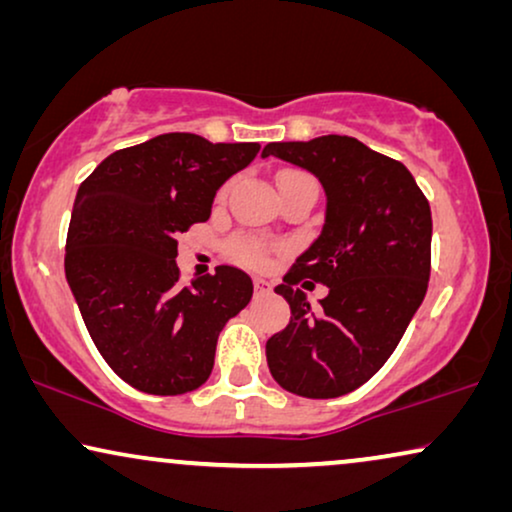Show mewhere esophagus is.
Masks as SVG:
<instances>
[{"mask_svg": "<svg viewBox=\"0 0 512 512\" xmlns=\"http://www.w3.org/2000/svg\"><path fill=\"white\" fill-rule=\"evenodd\" d=\"M254 291H256V298L268 296V293H270V282H268V279L256 277V279H254Z\"/></svg>", "mask_w": 512, "mask_h": 512, "instance_id": "esophagus-1", "label": "esophagus"}]
</instances>
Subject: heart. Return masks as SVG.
<instances>
[{"instance_id": "heart-1", "label": "heart", "mask_w": 512, "mask_h": 512, "mask_svg": "<svg viewBox=\"0 0 512 512\" xmlns=\"http://www.w3.org/2000/svg\"><path fill=\"white\" fill-rule=\"evenodd\" d=\"M291 174H303V172H284L282 177H291ZM268 251H270L268 244L258 240V237H242V240L235 242V256L240 258L242 263H249V265H263L265 258H268Z\"/></svg>"}]
</instances>
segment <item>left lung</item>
Instances as JSON below:
<instances>
[{
  "label": "left lung",
  "instance_id": "left-lung-1",
  "mask_svg": "<svg viewBox=\"0 0 512 512\" xmlns=\"http://www.w3.org/2000/svg\"><path fill=\"white\" fill-rule=\"evenodd\" d=\"M268 156L312 172L326 193L324 228L275 289L291 321L265 345L270 373L291 394L345 396L394 354L426 296L429 200L408 167L354 137L272 142ZM305 278L329 286L319 308L297 289Z\"/></svg>",
  "mask_w": 512,
  "mask_h": 512
}]
</instances>
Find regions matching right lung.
<instances>
[{
    "instance_id": "right-lung-1",
    "label": "right lung",
    "mask_w": 512,
    "mask_h": 512,
    "mask_svg": "<svg viewBox=\"0 0 512 512\" xmlns=\"http://www.w3.org/2000/svg\"><path fill=\"white\" fill-rule=\"evenodd\" d=\"M258 149L167 132L114 151L79 186L67 284L97 352L130 387L153 396L198 389L226 321L249 305L254 284L233 265L181 286L177 237L209 219L216 191Z\"/></svg>"
}]
</instances>
